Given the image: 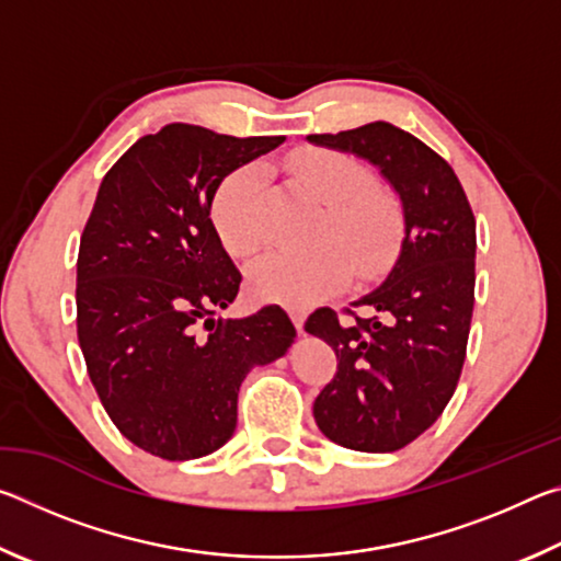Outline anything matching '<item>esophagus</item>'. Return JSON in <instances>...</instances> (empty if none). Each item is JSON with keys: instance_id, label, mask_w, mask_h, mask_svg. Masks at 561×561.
Listing matches in <instances>:
<instances>
[{"instance_id": "1", "label": "esophagus", "mask_w": 561, "mask_h": 561, "mask_svg": "<svg viewBox=\"0 0 561 561\" xmlns=\"http://www.w3.org/2000/svg\"><path fill=\"white\" fill-rule=\"evenodd\" d=\"M289 317H291V321H294V327H297V331L301 334V331H304V321H307V314H304V311H289Z\"/></svg>"}]
</instances>
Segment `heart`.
<instances>
[{
	"label": "heart",
	"instance_id": "1",
	"mask_svg": "<svg viewBox=\"0 0 561 561\" xmlns=\"http://www.w3.org/2000/svg\"><path fill=\"white\" fill-rule=\"evenodd\" d=\"M297 183L329 207L327 237L348 252L360 272L381 267L398 237V210L374 187V175L339 150H311L294 165ZM267 173L257 163L237 168L213 197V222L232 254H252L264 240L262 201ZM339 247L314 252H270L250 267V289L264 301L307 309L348 282L351 264Z\"/></svg>",
	"mask_w": 561,
	"mask_h": 561
}]
</instances>
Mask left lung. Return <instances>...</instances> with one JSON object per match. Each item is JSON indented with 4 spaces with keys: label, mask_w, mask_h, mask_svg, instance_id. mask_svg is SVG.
<instances>
[{
    "label": "left lung",
    "mask_w": 561,
    "mask_h": 561,
    "mask_svg": "<svg viewBox=\"0 0 561 561\" xmlns=\"http://www.w3.org/2000/svg\"><path fill=\"white\" fill-rule=\"evenodd\" d=\"M307 140L368 160L403 215L393 267L354 301L371 317L339 324L334 311L317 309L304 324L339 358L314 421L348 450H401L438 421L458 386L474 304V217L453 168L393 123Z\"/></svg>",
    "instance_id": "1"
}]
</instances>
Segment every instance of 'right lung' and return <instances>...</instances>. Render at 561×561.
<instances>
[{
  "instance_id": "obj_1",
  "label": "right lung",
  "mask_w": 561,
  "mask_h": 561,
  "mask_svg": "<svg viewBox=\"0 0 561 561\" xmlns=\"http://www.w3.org/2000/svg\"><path fill=\"white\" fill-rule=\"evenodd\" d=\"M284 144L168 123L123 153L99 187L76 262V327L113 425L163 460L232 438L237 393L282 358L297 329L277 304L217 319L242 274L210 220L222 180Z\"/></svg>"
}]
</instances>
